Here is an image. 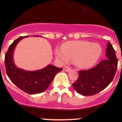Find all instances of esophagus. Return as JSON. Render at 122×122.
<instances>
[{"label":"esophagus","instance_id":"esophagus-1","mask_svg":"<svg viewBox=\"0 0 122 122\" xmlns=\"http://www.w3.org/2000/svg\"><path fill=\"white\" fill-rule=\"evenodd\" d=\"M71 68H70V67H64V70L65 71H67V72H69L70 71H71Z\"/></svg>","mask_w":122,"mask_h":122}]
</instances>
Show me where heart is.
I'll return each mask as SVG.
<instances>
[{
	"label": "heart",
	"mask_w": 122,
	"mask_h": 122,
	"mask_svg": "<svg viewBox=\"0 0 122 122\" xmlns=\"http://www.w3.org/2000/svg\"><path fill=\"white\" fill-rule=\"evenodd\" d=\"M102 52L99 45L87 41H77L68 42L62 45L61 49H56L55 55L63 62L75 60L76 65L83 68L93 66Z\"/></svg>",
	"instance_id": "obj_1"
}]
</instances>
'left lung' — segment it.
Returning <instances> with one entry per match:
<instances>
[{
    "instance_id": "obj_1",
    "label": "left lung",
    "mask_w": 122,
    "mask_h": 122,
    "mask_svg": "<svg viewBox=\"0 0 122 122\" xmlns=\"http://www.w3.org/2000/svg\"><path fill=\"white\" fill-rule=\"evenodd\" d=\"M106 56L103 60L93 68L79 71L77 80L72 84L75 90L83 96H93L106 88L113 80L117 68V59L115 50L108 42Z\"/></svg>"
}]
</instances>
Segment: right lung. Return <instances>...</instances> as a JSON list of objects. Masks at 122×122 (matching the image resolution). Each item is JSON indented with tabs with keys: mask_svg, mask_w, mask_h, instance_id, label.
Listing matches in <instances>:
<instances>
[{
	"mask_svg": "<svg viewBox=\"0 0 122 122\" xmlns=\"http://www.w3.org/2000/svg\"><path fill=\"white\" fill-rule=\"evenodd\" d=\"M20 36L10 45L5 56L6 71L11 81L19 88L30 94L41 93L46 90L52 81L55 74L62 71V68H58L48 65L44 68L38 71H25L16 67L13 60V53L16 45L24 37ZM39 36V35H34Z\"/></svg>",
	"mask_w": 122,
	"mask_h": 122,
	"instance_id": "add662e5",
	"label": "right lung"
}]
</instances>
